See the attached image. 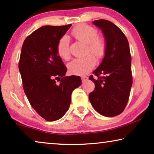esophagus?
<instances>
[{"label":"esophagus","mask_w":154,"mask_h":154,"mask_svg":"<svg viewBox=\"0 0 154 154\" xmlns=\"http://www.w3.org/2000/svg\"><path fill=\"white\" fill-rule=\"evenodd\" d=\"M81 79H82V82H83V83H84V82H85V81H88V76H82Z\"/></svg>","instance_id":"34e87169"}]
</instances>
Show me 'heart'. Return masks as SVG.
Segmentation results:
<instances>
[{
	"label": "heart",
	"mask_w": 154,
	"mask_h": 154,
	"mask_svg": "<svg viewBox=\"0 0 154 154\" xmlns=\"http://www.w3.org/2000/svg\"><path fill=\"white\" fill-rule=\"evenodd\" d=\"M97 33V30L94 27L87 24L78 25L71 31V34L75 39L87 44L86 54L92 53L98 60H102L106 54L107 45L104 38L98 36ZM57 53L64 60H70L69 38L66 35H63L59 41L57 45ZM91 54L75 59L69 63V72L76 75H85L89 73L96 65V58L94 54Z\"/></svg>",
	"instance_id": "b5f03b06"
}]
</instances>
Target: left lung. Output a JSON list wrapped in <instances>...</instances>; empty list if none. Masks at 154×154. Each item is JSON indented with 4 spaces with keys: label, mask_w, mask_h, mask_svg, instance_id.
<instances>
[{
    "label": "left lung",
    "mask_w": 154,
    "mask_h": 154,
    "mask_svg": "<svg viewBox=\"0 0 154 154\" xmlns=\"http://www.w3.org/2000/svg\"><path fill=\"white\" fill-rule=\"evenodd\" d=\"M93 24L102 30L107 50L101 64L93 71L96 77H89L95 85L89 100L101 115L116 116L125 109L132 84L129 43L123 31L113 23L98 20Z\"/></svg>",
    "instance_id": "8db88e82"
}]
</instances>
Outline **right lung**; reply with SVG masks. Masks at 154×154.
I'll use <instances>...</instances> for the list:
<instances>
[{"instance_id":"1","label":"right lung","mask_w":154,"mask_h":154,"mask_svg":"<svg viewBox=\"0 0 154 154\" xmlns=\"http://www.w3.org/2000/svg\"><path fill=\"white\" fill-rule=\"evenodd\" d=\"M71 26L38 29L26 38L21 51L19 69L23 89L31 106L48 121L64 116L73 90L81 85L80 76H65L67 69L57 53L59 41Z\"/></svg>"}]
</instances>
